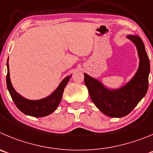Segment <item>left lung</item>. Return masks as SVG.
Segmentation results:
<instances>
[{"instance_id": "8db88e82", "label": "left lung", "mask_w": 153, "mask_h": 153, "mask_svg": "<svg viewBox=\"0 0 153 153\" xmlns=\"http://www.w3.org/2000/svg\"><path fill=\"white\" fill-rule=\"evenodd\" d=\"M127 38L136 45L140 63L135 75L125 86L109 89L100 81L84 74L85 85L94 103L102 113L112 118L128 115L144 97L149 87L150 65L143 42L137 35H128Z\"/></svg>"}]
</instances>
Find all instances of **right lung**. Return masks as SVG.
Masks as SVG:
<instances>
[{"label":"right lung","mask_w":153,"mask_h":153,"mask_svg":"<svg viewBox=\"0 0 153 153\" xmlns=\"http://www.w3.org/2000/svg\"><path fill=\"white\" fill-rule=\"evenodd\" d=\"M7 89L9 91L11 97H12L13 101L16 104L17 108L22 113L27 115H30V116L36 117V118L47 116V115L53 113L56 110L62 100L64 88L66 86L70 78L72 77V75L65 77L61 81L58 88L48 97L38 100H30L25 99V97L21 96L20 94H19L13 87L10 78L8 59L7 62Z\"/></svg>","instance_id":"right-lung-1"}]
</instances>
